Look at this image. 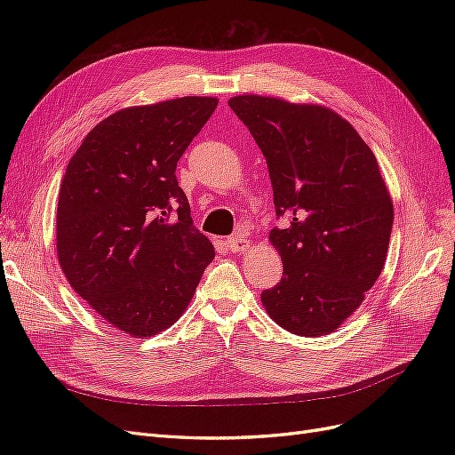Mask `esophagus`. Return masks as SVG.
<instances>
[{
	"instance_id": "1",
	"label": "esophagus",
	"mask_w": 455,
	"mask_h": 455,
	"mask_svg": "<svg viewBox=\"0 0 455 455\" xmlns=\"http://www.w3.org/2000/svg\"><path fill=\"white\" fill-rule=\"evenodd\" d=\"M226 244H228V249L231 251V252H246V251H251V241H249V237L244 235V233H235V235H231V237H228V241H226Z\"/></svg>"
}]
</instances>
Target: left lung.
Here are the masks:
<instances>
[{
  "label": "left lung",
  "mask_w": 455,
  "mask_h": 455,
  "mask_svg": "<svg viewBox=\"0 0 455 455\" xmlns=\"http://www.w3.org/2000/svg\"><path fill=\"white\" fill-rule=\"evenodd\" d=\"M228 104L264 154L275 211L288 220L269 233L283 279L261 292V304L296 336L334 332L387 258L393 201L376 156L330 108L259 94Z\"/></svg>",
  "instance_id": "8db88e82"
}]
</instances>
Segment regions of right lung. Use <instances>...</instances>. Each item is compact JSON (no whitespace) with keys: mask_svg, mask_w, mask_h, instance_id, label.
<instances>
[{"mask_svg":"<svg viewBox=\"0 0 455 455\" xmlns=\"http://www.w3.org/2000/svg\"><path fill=\"white\" fill-rule=\"evenodd\" d=\"M216 106L212 96H182L119 109L66 167L57 206L60 267L102 321L132 338L180 319L214 259L178 186L176 163Z\"/></svg>","mask_w":455,"mask_h":455,"instance_id":"add662e5","label":"right lung"}]
</instances>
